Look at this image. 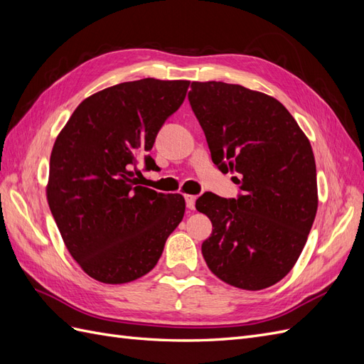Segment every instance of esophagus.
I'll return each instance as SVG.
<instances>
[{"label":"esophagus","mask_w":364,"mask_h":364,"mask_svg":"<svg viewBox=\"0 0 364 364\" xmlns=\"http://www.w3.org/2000/svg\"><path fill=\"white\" fill-rule=\"evenodd\" d=\"M185 202H186V208H188V209H194V205H196V196L185 194Z\"/></svg>","instance_id":"obj_1"}]
</instances>
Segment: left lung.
<instances>
[{
  "label": "left lung",
  "mask_w": 364,
  "mask_h": 364,
  "mask_svg": "<svg viewBox=\"0 0 364 364\" xmlns=\"http://www.w3.org/2000/svg\"><path fill=\"white\" fill-rule=\"evenodd\" d=\"M188 100L213 162L238 173L243 191L238 199H197L196 209L213 223L203 258L229 285L267 289L293 269L317 213L310 141L277 98L241 85L193 82Z\"/></svg>",
  "instance_id": "obj_1"
}]
</instances>
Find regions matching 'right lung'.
Listing matches in <instances>:
<instances>
[{"instance_id": "add662e5", "label": "right lung", "mask_w": 364, "mask_h": 364, "mask_svg": "<svg viewBox=\"0 0 364 364\" xmlns=\"http://www.w3.org/2000/svg\"><path fill=\"white\" fill-rule=\"evenodd\" d=\"M188 80L142 79L98 91L75 107L50 156L47 200L71 257L92 279L126 284L156 266L185 214L181 194L138 185V162L178 111Z\"/></svg>"}]
</instances>
